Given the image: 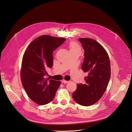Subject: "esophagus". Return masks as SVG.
I'll list each match as a JSON object with an SVG mask.
<instances>
[{"label": "esophagus", "instance_id": "1", "mask_svg": "<svg viewBox=\"0 0 132 132\" xmlns=\"http://www.w3.org/2000/svg\"><path fill=\"white\" fill-rule=\"evenodd\" d=\"M62 82L63 83H64V84H67L68 82H69V81H67V80H63Z\"/></svg>", "mask_w": 132, "mask_h": 132}]
</instances>
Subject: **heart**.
I'll use <instances>...</instances> for the list:
<instances>
[{"label": "heart", "mask_w": 132, "mask_h": 132, "mask_svg": "<svg viewBox=\"0 0 132 132\" xmlns=\"http://www.w3.org/2000/svg\"><path fill=\"white\" fill-rule=\"evenodd\" d=\"M69 51L70 52L73 51H80V47L78 44L74 41H71L69 44Z\"/></svg>", "instance_id": "b5f03b06"}]
</instances>
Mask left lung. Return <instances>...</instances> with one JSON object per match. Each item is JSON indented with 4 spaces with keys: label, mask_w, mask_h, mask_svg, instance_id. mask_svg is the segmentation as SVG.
<instances>
[{
    "label": "left lung",
    "mask_w": 132,
    "mask_h": 132,
    "mask_svg": "<svg viewBox=\"0 0 132 132\" xmlns=\"http://www.w3.org/2000/svg\"><path fill=\"white\" fill-rule=\"evenodd\" d=\"M78 40L85 52L81 69L87 75L85 83L77 84L72 96L78 104L89 106L97 102L107 89L111 77L110 61L106 51L96 41L87 38Z\"/></svg>",
    "instance_id": "obj_1"
}]
</instances>
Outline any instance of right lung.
Instances as JSON below:
<instances>
[{
  "mask_svg": "<svg viewBox=\"0 0 132 132\" xmlns=\"http://www.w3.org/2000/svg\"><path fill=\"white\" fill-rule=\"evenodd\" d=\"M43 35L35 38L27 48L23 55L21 80L29 97L40 105L53 100L61 82L46 78V69L53 66V52L65 41Z\"/></svg>",
  "mask_w": 132,
  "mask_h": 132,
  "instance_id": "obj_1",
  "label": "right lung"
}]
</instances>
